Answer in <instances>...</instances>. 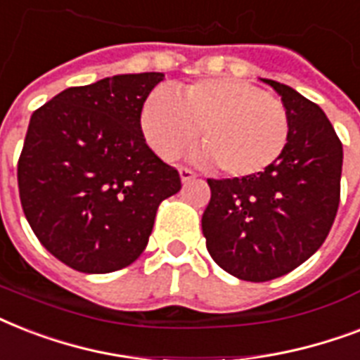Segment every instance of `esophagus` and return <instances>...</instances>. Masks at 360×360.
<instances>
[{
    "mask_svg": "<svg viewBox=\"0 0 360 360\" xmlns=\"http://www.w3.org/2000/svg\"><path fill=\"white\" fill-rule=\"evenodd\" d=\"M179 177L183 183H188V181H192L194 177H196V174H194V172L188 168H179Z\"/></svg>",
    "mask_w": 360,
    "mask_h": 360,
    "instance_id": "esophagus-1",
    "label": "esophagus"
}]
</instances>
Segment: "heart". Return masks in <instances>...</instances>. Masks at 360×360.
I'll return each mask as SVG.
<instances>
[{"label": "heart", "instance_id": "obj_1", "mask_svg": "<svg viewBox=\"0 0 360 360\" xmlns=\"http://www.w3.org/2000/svg\"><path fill=\"white\" fill-rule=\"evenodd\" d=\"M202 130H199V127ZM147 143L174 160L202 134L192 157L219 164L231 177H250L271 168L285 151L290 120L284 104L236 78H207L174 91L158 87L141 110Z\"/></svg>", "mask_w": 360, "mask_h": 360}]
</instances>
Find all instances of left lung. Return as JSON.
<instances>
[{
    "label": "left lung",
    "mask_w": 360,
    "mask_h": 360,
    "mask_svg": "<svg viewBox=\"0 0 360 360\" xmlns=\"http://www.w3.org/2000/svg\"><path fill=\"white\" fill-rule=\"evenodd\" d=\"M278 93L290 140L262 174L207 179L202 230L219 267L248 282L288 274L323 245L340 203L344 151L318 104L293 87L262 78Z\"/></svg>",
    "instance_id": "obj_1"
}]
</instances>
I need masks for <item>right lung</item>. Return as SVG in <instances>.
I'll list each match as a JSON object with an SVG mask.
<instances>
[{
    "instance_id": "right-lung-1",
    "label": "right lung",
    "mask_w": 360,
    "mask_h": 360,
    "mask_svg": "<svg viewBox=\"0 0 360 360\" xmlns=\"http://www.w3.org/2000/svg\"><path fill=\"white\" fill-rule=\"evenodd\" d=\"M162 72L69 87L33 112L18 160L20 202L50 254L87 274L136 262L177 169L146 143L141 108Z\"/></svg>"
}]
</instances>
